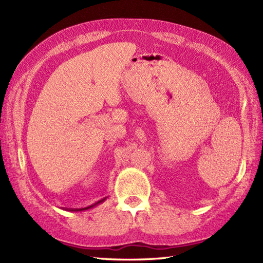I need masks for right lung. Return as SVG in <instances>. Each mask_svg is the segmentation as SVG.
Instances as JSON below:
<instances>
[{
	"label": "right lung",
	"mask_w": 263,
	"mask_h": 263,
	"mask_svg": "<svg viewBox=\"0 0 263 263\" xmlns=\"http://www.w3.org/2000/svg\"><path fill=\"white\" fill-rule=\"evenodd\" d=\"M105 199H102V200H99V201H97V202L96 203H95V204H92V205H90V206H87V208H81V209H76V210H85V209H89V208H91V206H93V205H96V204H98V203H100V202H103V201H104ZM72 210H73V209H72Z\"/></svg>",
	"instance_id": "obj_1"
}]
</instances>
